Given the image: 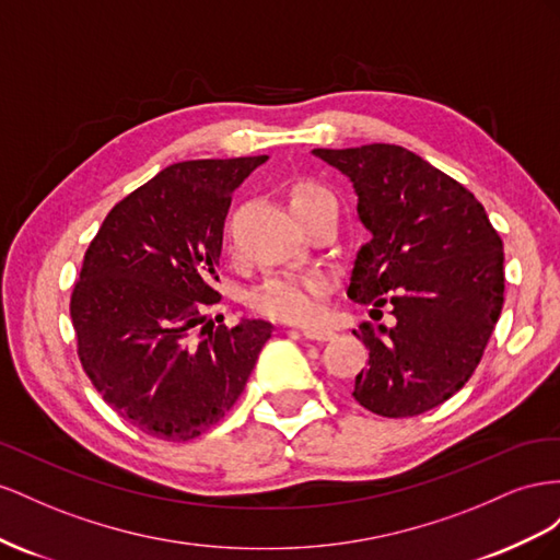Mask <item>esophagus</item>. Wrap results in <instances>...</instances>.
Wrapping results in <instances>:
<instances>
[{"instance_id":"obj_1","label":"esophagus","mask_w":560,"mask_h":560,"mask_svg":"<svg viewBox=\"0 0 560 560\" xmlns=\"http://www.w3.org/2000/svg\"><path fill=\"white\" fill-rule=\"evenodd\" d=\"M302 335H305L307 340H330L332 338V330H328V328H318V326H307V328H302L300 330Z\"/></svg>"}]
</instances>
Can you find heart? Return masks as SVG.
<instances>
[{
  "instance_id": "b5f03b06",
  "label": "heart",
  "mask_w": 560,
  "mask_h": 560,
  "mask_svg": "<svg viewBox=\"0 0 560 560\" xmlns=\"http://www.w3.org/2000/svg\"><path fill=\"white\" fill-rule=\"evenodd\" d=\"M289 203L302 228L324 213H338V199L326 185L316 180L293 183ZM330 291L332 281L326 275H279L262 281L248 295V302L255 312L277 322L312 324L322 316Z\"/></svg>"
}]
</instances>
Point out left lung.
<instances>
[{
  "label": "left lung",
  "instance_id": "obj_1",
  "mask_svg": "<svg viewBox=\"0 0 560 560\" xmlns=\"http://www.w3.org/2000/svg\"><path fill=\"white\" fill-rule=\"evenodd\" d=\"M354 183L359 218L373 238L361 246L347 295L389 307L394 326L363 322L357 338L369 365L357 404L382 418L422 415L465 387L504 305V250L483 203L415 152L373 145L324 150Z\"/></svg>",
  "mask_w": 560,
  "mask_h": 560
}]
</instances>
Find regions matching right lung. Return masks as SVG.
I'll list each match as a JSON object with an SVG mask.
<instances>
[{
    "label": "right lung",
    "instance_id": "add662e5",
    "mask_svg": "<svg viewBox=\"0 0 560 560\" xmlns=\"http://www.w3.org/2000/svg\"><path fill=\"white\" fill-rule=\"evenodd\" d=\"M262 156L191 159L107 213L70 295L77 357L121 420L189 441L242 396L271 326L206 322L232 191Z\"/></svg>",
    "mask_w": 560,
    "mask_h": 560
}]
</instances>
